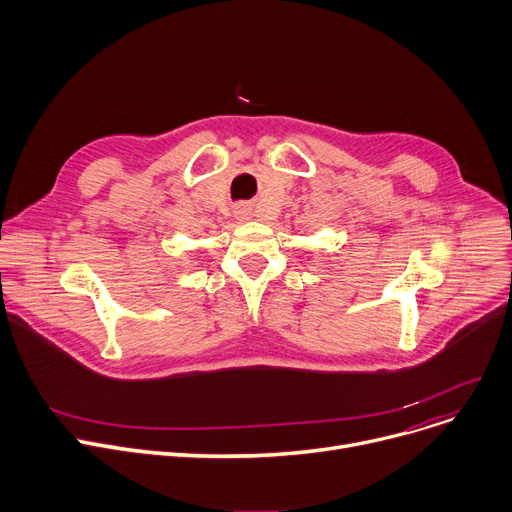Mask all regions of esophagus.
<instances>
[{"label":"esophagus","instance_id":"obj_1","mask_svg":"<svg viewBox=\"0 0 512 512\" xmlns=\"http://www.w3.org/2000/svg\"><path fill=\"white\" fill-rule=\"evenodd\" d=\"M234 218H236L238 222H247V220L251 218V207H249V205H238V207L234 209Z\"/></svg>","mask_w":512,"mask_h":512}]
</instances>
